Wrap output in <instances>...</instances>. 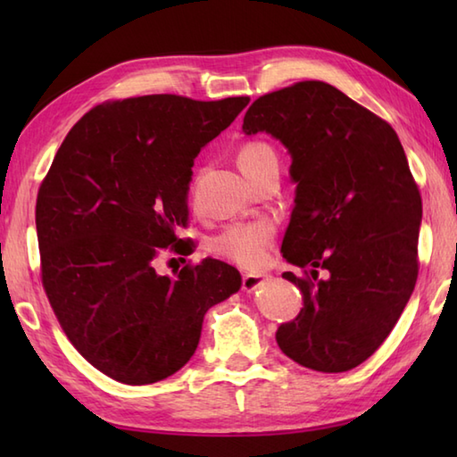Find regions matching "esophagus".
<instances>
[{
	"label": "esophagus",
	"instance_id": "obj_1",
	"mask_svg": "<svg viewBox=\"0 0 457 457\" xmlns=\"http://www.w3.org/2000/svg\"><path fill=\"white\" fill-rule=\"evenodd\" d=\"M265 280V275H253V273H245L241 277V288L245 290V293H253L261 287V283Z\"/></svg>",
	"mask_w": 457,
	"mask_h": 457
}]
</instances>
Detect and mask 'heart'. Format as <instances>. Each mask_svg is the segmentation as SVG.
Returning a JSON list of instances; mask_svg holds the SVG:
<instances>
[{
  "instance_id": "heart-1",
  "label": "heart",
  "mask_w": 457,
  "mask_h": 457,
  "mask_svg": "<svg viewBox=\"0 0 457 457\" xmlns=\"http://www.w3.org/2000/svg\"><path fill=\"white\" fill-rule=\"evenodd\" d=\"M277 161L270 145L263 141H249L237 151V164L253 180L269 162ZM277 228L270 220H253L231 223L210 241V251L241 267H257L263 263L275 241Z\"/></svg>"
}]
</instances>
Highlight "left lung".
Returning <instances> with one entry per match:
<instances>
[{
  "label": "left lung",
  "mask_w": 457,
  "mask_h": 457,
  "mask_svg": "<svg viewBox=\"0 0 457 457\" xmlns=\"http://www.w3.org/2000/svg\"><path fill=\"white\" fill-rule=\"evenodd\" d=\"M244 131L273 135L293 157L296 198L280 251L308 270L283 273L304 306L278 326L277 344L314 371H349L391 334L419 277L422 198L403 145L385 120L320 80L261 96Z\"/></svg>",
  "instance_id": "1"
}]
</instances>
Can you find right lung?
<instances>
[{
  "label": "right lung",
  "instance_id": "right-lung-1",
  "mask_svg": "<svg viewBox=\"0 0 457 457\" xmlns=\"http://www.w3.org/2000/svg\"><path fill=\"white\" fill-rule=\"evenodd\" d=\"M247 96L198 102L153 94L96 105L68 131L37 196L41 278L71 344L125 385L177 373L208 310L241 275L218 259L162 277L153 261L187 244L188 184L202 147L229 128Z\"/></svg>",
  "mask_w": 457,
  "mask_h": 457
}]
</instances>
